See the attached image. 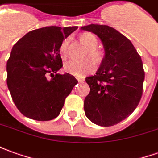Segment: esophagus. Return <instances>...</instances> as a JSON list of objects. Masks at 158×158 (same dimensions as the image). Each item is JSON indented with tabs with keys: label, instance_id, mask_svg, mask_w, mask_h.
<instances>
[{
	"label": "esophagus",
	"instance_id": "1",
	"mask_svg": "<svg viewBox=\"0 0 158 158\" xmlns=\"http://www.w3.org/2000/svg\"><path fill=\"white\" fill-rule=\"evenodd\" d=\"M77 80H78L79 82H83V81H85V79H82V78H77Z\"/></svg>",
	"mask_w": 158,
	"mask_h": 158
}]
</instances>
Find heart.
I'll return each mask as SVG.
<instances>
[{
	"mask_svg": "<svg viewBox=\"0 0 158 158\" xmlns=\"http://www.w3.org/2000/svg\"><path fill=\"white\" fill-rule=\"evenodd\" d=\"M79 40L87 47L85 55L89 56L95 63L98 65L101 64L104 60V53L96 47L98 41L96 36L90 33H84L79 35ZM69 39L66 38L62 40L59 47L60 54L63 57H66L69 54ZM89 58L69 60L64 63V71L76 77H84L95 70V64Z\"/></svg>",
	"mask_w": 158,
	"mask_h": 158,
	"instance_id": "obj_1",
	"label": "heart"
}]
</instances>
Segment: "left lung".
Segmentation results:
<instances>
[{
  "instance_id": "obj_1",
  "label": "left lung",
  "mask_w": 158,
  "mask_h": 158,
  "mask_svg": "<svg viewBox=\"0 0 158 158\" xmlns=\"http://www.w3.org/2000/svg\"><path fill=\"white\" fill-rule=\"evenodd\" d=\"M81 29L96 35L105 49L98 71L85 79L90 91L85 99V113L97 125L113 126L128 118L142 96L141 57L131 41L110 26L90 24Z\"/></svg>"
}]
</instances>
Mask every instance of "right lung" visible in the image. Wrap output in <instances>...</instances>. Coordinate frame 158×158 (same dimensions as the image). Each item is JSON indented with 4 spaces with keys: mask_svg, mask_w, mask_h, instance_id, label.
Segmentation results:
<instances>
[{
    "mask_svg": "<svg viewBox=\"0 0 158 158\" xmlns=\"http://www.w3.org/2000/svg\"><path fill=\"white\" fill-rule=\"evenodd\" d=\"M77 29L50 26L35 29L13 45L6 62V83L23 115L38 121L59 115L66 97L78 83L69 73H56L62 67L59 47ZM48 74L51 81L46 78Z\"/></svg>",
    "mask_w": 158,
    "mask_h": 158,
    "instance_id": "add662e5",
    "label": "right lung"
}]
</instances>
